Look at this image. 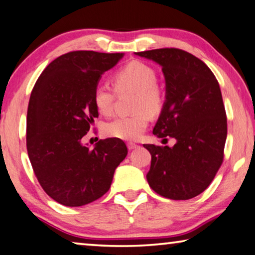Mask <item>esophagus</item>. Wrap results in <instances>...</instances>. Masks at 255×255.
I'll return each mask as SVG.
<instances>
[{"instance_id":"esophagus-1","label":"esophagus","mask_w":255,"mask_h":255,"mask_svg":"<svg viewBox=\"0 0 255 255\" xmlns=\"http://www.w3.org/2000/svg\"><path fill=\"white\" fill-rule=\"evenodd\" d=\"M137 147H139V145H137L136 143H133V142H128V150H133V149H135V148H137Z\"/></svg>"}]
</instances>
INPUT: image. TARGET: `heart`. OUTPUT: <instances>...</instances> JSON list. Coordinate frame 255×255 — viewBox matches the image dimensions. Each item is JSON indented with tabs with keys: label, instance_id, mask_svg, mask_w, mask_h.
I'll return each instance as SVG.
<instances>
[{
	"label": "heart",
	"instance_id": "heart-1",
	"mask_svg": "<svg viewBox=\"0 0 255 255\" xmlns=\"http://www.w3.org/2000/svg\"><path fill=\"white\" fill-rule=\"evenodd\" d=\"M119 94L134 93V114L118 116L104 125V133L116 139L133 141L142 135L149 124V114L156 115L162 110L165 97L157 83V73L151 66L133 61L116 71L113 76ZM116 92L108 82H99L94 90V104L103 115H110L114 107Z\"/></svg>",
	"mask_w": 255,
	"mask_h": 255
}]
</instances>
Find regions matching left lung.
<instances>
[{
    "label": "left lung",
    "mask_w": 255,
    "mask_h": 255,
    "mask_svg": "<svg viewBox=\"0 0 255 255\" xmlns=\"http://www.w3.org/2000/svg\"><path fill=\"white\" fill-rule=\"evenodd\" d=\"M135 54L160 64L165 76L166 102L153 134L176 139L172 148L143 144L151 153L147 181L167 199L197 197L210 185L224 160L227 118L219 83L206 63L183 49Z\"/></svg>",
    "instance_id": "left-lung-1"
}]
</instances>
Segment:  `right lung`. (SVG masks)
Instances as JSON below:
<instances>
[{"instance_id":"obj_1","label":"right lung","mask_w":255,"mask_h":255,"mask_svg":"<svg viewBox=\"0 0 255 255\" xmlns=\"http://www.w3.org/2000/svg\"><path fill=\"white\" fill-rule=\"evenodd\" d=\"M123 53L74 51L58 56L33 86L27 112V151L40 186L66 207L85 206L110 190L128 148L116 137L94 149L82 139L98 118L94 90Z\"/></svg>"}]
</instances>
